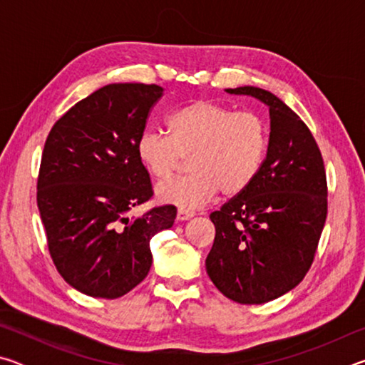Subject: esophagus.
I'll return each instance as SVG.
<instances>
[{
  "label": "esophagus",
  "mask_w": 365,
  "mask_h": 365,
  "mask_svg": "<svg viewBox=\"0 0 365 365\" xmlns=\"http://www.w3.org/2000/svg\"><path fill=\"white\" fill-rule=\"evenodd\" d=\"M195 215V212L193 211H188V209H178L177 211V220H188V219H191Z\"/></svg>",
  "instance_id": "1"
}]
</instances>
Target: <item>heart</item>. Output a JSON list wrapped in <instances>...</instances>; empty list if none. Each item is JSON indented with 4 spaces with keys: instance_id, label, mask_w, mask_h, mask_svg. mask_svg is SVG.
<instances>
[{
    "instance_id": "heart-1",
    "label": "heart",
    "mask_w": 365,
    "mask_h": 365,
    "mask_svg": "<svg viewBox=\"0 0 365 365\" xmlns=\"http://www.w3.org/2000/svg\"><path fill=\"white\" fill-rule=\"evenodd\" d=\"M169 135L145 130L137 156L158 180H168L190 158V174L160 183L159 200L182 209L205 205L217 193L230 197L250 187L269 148V127L257 113L197 100L168 119Z\"/></svg>"
}]
</instances>
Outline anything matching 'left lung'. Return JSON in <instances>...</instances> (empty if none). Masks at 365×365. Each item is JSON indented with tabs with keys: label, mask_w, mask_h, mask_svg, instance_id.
Returning <instances> with one entry per match:
<instances>
[{
	"label": "left lung",
	"mask_w": 365,
	"mask_h": 365,
	"mask_svg": "<svg viewBox=\"0 0 365 365\" xmlns=\"http://www.w3.org/2000/svg\"><path fill=\"white\" fill-rule=\"evenodd\" d=\"M227 91L267 104L270 137L255 182L209 215L215 238L206 270L228 299L264 304L311 269L327 219V175L311 130L280 98L257 86Z\"/></svg>",
	"instance_id": "obj_1"
}]
</instances>
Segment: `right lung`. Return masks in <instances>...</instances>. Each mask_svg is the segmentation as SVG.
I'll return each mask as SVG.
<instances>
[{"instance_id":"obj_1","label":"right lung","mask_w":365,"mask_h":365,"mask_svg":"<svg viewBox=\"0 0 365 365\" xmlns=\"http://www.w3.org/2000/svg\"><path fill=\"white\" fill-rule=\"evenodd\" d=\"M159 85L110 83L54 123L41 154L36 205L61 277L91 298L115 299L145 280L150 240L174 225L172 205L127 217L151 200L150 174L137 156Z\"/></svg>"}]
</instances>
